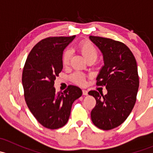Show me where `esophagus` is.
<instances>
[{
    "label": "esophagus",
    "instance_id": "obj_1",
    "mask_svg": "<svg viewBox=\"0 0 153 153\" xmlns=\"http://www.w3.org/2000/svg\"><path fill=\"white\" fill-rule=\"evenodd\" d=\"M82 92H83V95H88V91L86 90V89H83Z\"/></svg>",
    "mask_w": 153,
    "mask_h": 153
}]
</instances>
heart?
<instances>
[{
    "label": "heart",
    "instance_id": "1",
    "mask_svg": "<svg viewBox=\"0 0 153 153\" xmlns=\"http://www.w3.org/2000/svg\"><path fill=\"white\" fill-rule=\"evenodd\" d=\"M80 52H81L83 56L85 58V59L87 60L90 58H95L96 59L98 56V51L96 48L94 47L91 43L85 41L82 42L78 46ZM72 57V51L70 49L67 48L64 51L62 54V64L64 66H67L69 64L70 58ZM71 79L74 83L80 85H84L85 84V75L83 73L79 72H76L72 75Z\"/></svg>",
    "mask_w": 153,
    "mask_h": 153
}]
</instances>
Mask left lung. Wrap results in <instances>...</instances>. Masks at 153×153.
<instances>
[{
	"instance_id": "1",
	"label": "left lung",
	"mask_w": 153,
	"mask_h": 153,
	"mask_svg": "<svg viewBox=\"0 0 153 153\" xmlns=\"http://www.w3.org/2000/svg\"><path fill=\"white\" fill-rule=\"evenodd\" d=\"M89 38L100 49L104 60L97 85H104L107 89L105 95L97 91L89 92L96 100L91 119L99 129L109 130L124 123L135 106L139 86L137 63L123 43L101 37Z\"/></svg>"
}]
</instances>
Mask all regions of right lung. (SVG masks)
<instances>
[{"label":"right lung","instance_id":"right-lung-1","mask_svg":"<svg viewBox=\"0 0 153 153\" xmlns=\"http://www.w3.org/2000/svg\"><path fill=\"white\" fill-rule=\"evenodd\" d=\"M75 35L52 37L42 40L31 52L24 65L22 84L29 110L44 127L56 129L67 123L74 101L82 90L70 85L57 92L54 86L56 77L63 69L62 54Z\"/></svg>","mask_w":153,"mask_h":153}]
</instances>
